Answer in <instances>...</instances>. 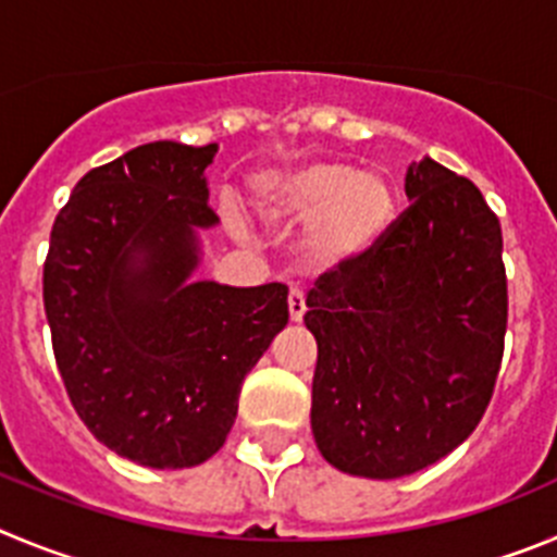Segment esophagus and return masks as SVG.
<instances>
[{"instance_id":"esophagus-1","label":"esophagus","mask_w":557,"mask_h":557,"mask_svg":"<svg viewBox=\"0 0 557 557\" xmlns=\"http://www.w3.org/2000/svg\"><path fill=\"white\" fill-rule=\"evenodd\" d=\"M305 294L299 288H290L288 294V313H290V322H302L305 315Z\"/></svg>"}]
</instances>
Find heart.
<instances>
[{
    "mask_svg": "<svg viewBox=\"0 0 557 557\" xmlns=\"http://www.w3.org/2000/svg\"><path fill=\"white\" fill-rule=\"evenodd\" d=\"M255 202L269 222H308L305 249L322 267L369 252L397 219L394 183L344 160L263 172L255 180Z\"/></svg>",
    "mask_w": 557,
    "mask_h": 557,
    "instance_id": "1",
    "label": "heart"
}]
</instances>
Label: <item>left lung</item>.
Instances as JSON below:
<instances>
[{
	"label": "left lung",
	"mask_w": 557,
	"mask_h": 557,
	"mask_svg": "<svg viewBox=\"0 0 557 557\" xmlns=\"http://www.w3.org/2000/svg\"><path fill=\"white\" fill-rule=\"evenodd\" d=\"M410 205L308 290L310 428L347 474L394 480L460 447L494 394L508 327L503 230L472 180L408 166Z\"/></svg>",
	"instance_id": "1"
}]
</instances>
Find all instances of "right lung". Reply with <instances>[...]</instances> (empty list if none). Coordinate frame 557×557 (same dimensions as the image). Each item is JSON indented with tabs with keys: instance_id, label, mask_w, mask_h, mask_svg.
Returning <instances> with one entry per match:
<instances>
[{
	"instance_id": "obj_1",
	"label": "right lung",
	"mask_w": 557,
	"mask_h": 557,
	"mask_svg": "<svg viewBox=\"0 0 557 557\" xmlns=\"http://www.w3.org/2000/svg\"><path fill=\"white\" fill-rule=\"evenodd\" d=\"M216 144L154 141L91 169L58 213L44 308L74 410L104 447L152 469L216 455L247 372L288 324L283 283H188L219 222Z\"/></svg>"
}]
</instances>
